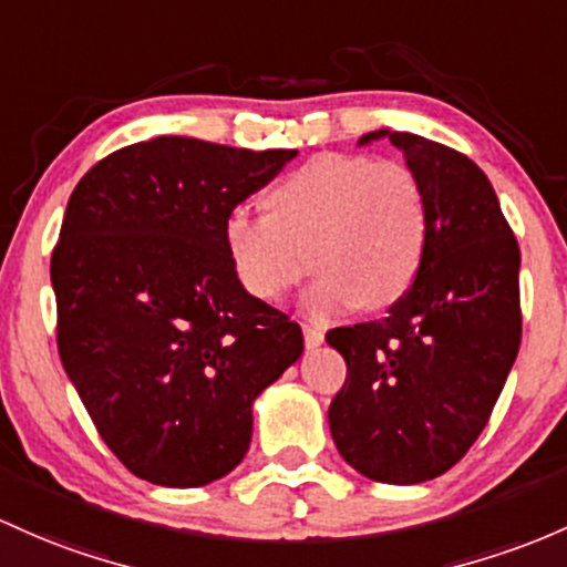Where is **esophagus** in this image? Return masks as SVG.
Listing matches in <instances>:
<instances>
[{"label": "esophagus", "mask_w": 567, "mask_h": 567, "mask_svg": "<svg viewBox=\"0 0 567 567\" xmlns=\"http://www.w3.org/2000/svg\"><path fill=\"white\" fill-rule=\"evenodd\" d=\"M301 331H303V344H307V350H315V347H320L322 341H326V333H322V328L312 326V322H303Z\"/></svg>", "instance_id": "esophagus-1"}]
</instances>
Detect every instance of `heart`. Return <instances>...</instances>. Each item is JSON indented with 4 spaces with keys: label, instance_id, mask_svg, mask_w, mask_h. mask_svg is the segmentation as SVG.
I'll list each match as a JSON object with an SVG mask.
<instances>
[{
    "label": "heart",
    "instance_id": "obj_1",
    "mask_svg": "<svg viewBox=\"0 0 567 567\" xmlns=\"http://www.w3.org/2000/svg\"><path fill=\"white\" fill-rule=\"evenodd\" d=\"M269 215L234 209L223 241L247 293L277 301L312 264L307 309L317 317L382 309L414 285L431 236L422 179L401 161L326 153L307 161L266 198Z\"/></svg>",
    "mask_w": 567,
    "mask_h": 567
}]
</instances>
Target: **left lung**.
<instances>
[{
  "mask_svg": "<svg viewBox=\"0 0 567 567\" xmlns=\"http://www.w3.org/2000/svg\"><path fill=\"white\" fill-rule=\"evenodd\" d=\"M388 136L422 179L431 236L422 269L388 317L328 331L347 382L328 409L333 444L358 474L420 484L474 446L522 339L519 245L468 155L406 132Z\"/></svg>",
  "mask_w": 567,
  "mask_h": 567,
  "instance_id": "8db88e82",
  "label": "left lung"
}]
</instances>
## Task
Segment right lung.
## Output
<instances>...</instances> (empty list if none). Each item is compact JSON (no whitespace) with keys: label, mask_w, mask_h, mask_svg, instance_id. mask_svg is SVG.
Wrapping results in <instances>:
<instances>
[{"label":"right lung","mask_w":567,"mask_h":567,"mask_svg":"<svg viewBox=\"0 0 567 567\" xmlns=\"http://www.w3.org/2000/svg\"><path fill=\"white\" fill-rule=\"evenodd\" d=\"M290 158L155 136L72 190L51 258L55 344L104 444L145 482L234 471L252 401L301 358L298 322L241 288L223 241L226 217Z\"/></svg>","instance_id":"obj_1"}]
</instances>
